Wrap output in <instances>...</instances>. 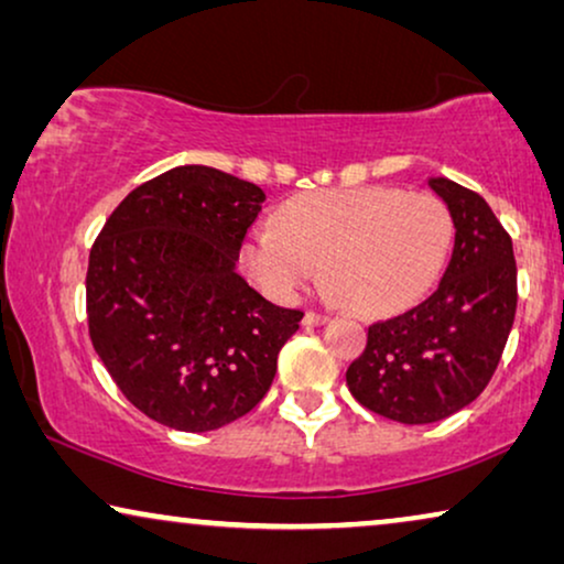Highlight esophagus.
<instances>
[{"mask_svg":"<svg viewBox=\"0 0 564 564\" xmlns=\"http://www.w3.org/2000/svg\"><path fill=\"white\" fill-rule=\"evenodd\" d=\"M330 318L328 313H315V311H307L305 313V318H303V323L305 326H323V323H326Z\"/></svg>","mask_w":564,"mask_h":564,"instance_id":"esophagus-1","label":"esophagus"}]
</instances>
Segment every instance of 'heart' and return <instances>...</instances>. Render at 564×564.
Returning a JSON list of instances; mask_svg holds the SVG:
<instances>
[{
  "mask_svg": "<svg viewBox=\"0 0 564 564\" xmlns=\"http://www.w3.org/2000/svg\"><path fill=\"white\" fill-rule=\"evenodd\" d=\"M452 246L442 199L392 187L328 189L290 199L280 223H257L243 243L253 282L276 300H295L323 264L346 305L390 313L436 282Z\"/></svg>",
  "mask_w": 564,
  "mask_h": 564,
  "instance_id": "1",
  "label": "heart"
}]
</instances>
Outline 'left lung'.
Returning a JSON list of instances; mask_svg holds the SVG:
<instances>
[{"label":"left lung","mask_w":564,"mask_h":564,"mask_svg":"<svg viewBox=\"0 0 564 564\" xmlns=\"http://www.w3.org/2000/svg\"><path fill=\"white\" fill-rule=\"evenodd\" d=\"M454 223L449 267L411 311L377 321L346 369L351 395L398 423H434L488 388L516 318L513 241L477 192L431 176Z\"/></svg>","instance_id":"left-lung-1"}]
</instances>
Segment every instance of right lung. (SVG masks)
<instances>
[{
	"label": "right lung",
	"mask_w": 564,
	"mask_h": 564,
	"mask_svg": "<svg viewBox=\"0 0 564 564\" xmlns=\"http://www.w3.org/2000/svg\"><path fill=\"white\" fill-rule=\"evenodd\" d=\"M264 199L220 169L176 166L130 192L91 246V344L122 395L169 429L203 434L249 413L303 321L236 269Z\"/></svg>",
	"instance_id": "1"
}]
</instances>
